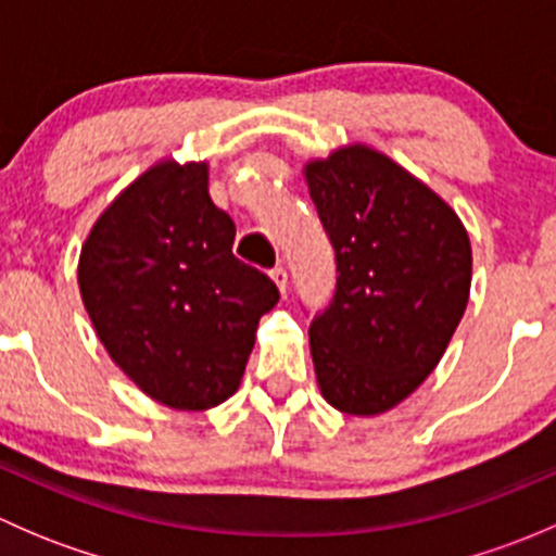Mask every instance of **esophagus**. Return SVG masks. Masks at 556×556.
I'll use <instances>...</instances> for the list:
<instances>
[{
	"instance_id": "1",
	"label": "esophagus",
	"mask_w": 556,
	"mask_h": 556,
	"mask_svg": "<svg viewBox=\"0 0 556 556\" xmlns=\"http://www.w3.org/2000/svg\"><path fill=\"white\" fill-rule=\"evenodd\" d=\"M271 279L274 282H277V288H279V293H288V271H285V266H277V268H271Z\"/></svg>"
}]
</instances>
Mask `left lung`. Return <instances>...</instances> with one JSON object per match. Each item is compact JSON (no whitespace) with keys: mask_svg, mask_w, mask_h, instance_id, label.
Instances as JSON below:
<instances>
[{"mask_svg":"<svg viewBox=\"0 0 556 556\" xmlns=\"http://www.w3.org/2000/svg\"><path fill=\"white\" fill-rule=\"evenodd\" d=\"M309 195L336 255L333 299L312 317L325 401L382 414L439 366L470 293V242L428 185L371 148L306 166Z\"/></svg>","mask_w":556,"mask_h":556,"instance_id":"left-lung-1","label":"left lung"}]
</instances>
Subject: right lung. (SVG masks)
<instances>
[{"label":"right lung","instance_id":"add662e5","mask_svg":"<svg viewBox=\"0 0 556 556\" xmlns=\"http://www.w3.org/2000/svg\"><path fill=\"white\" fill-rule=\"evenodd\" d=\"M233 237L206 164L164 161L106 206L80 252L77 282L104 350L172 408L231 397L257 319L279 301L277 285L233 255Z\"/></svg>","mask_w":556,"mask_h":556}]
</instances>
